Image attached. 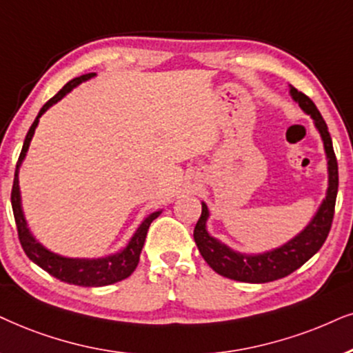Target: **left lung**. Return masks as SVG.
I'll list each match as a JSON object with an SVG mask.
<instances>
[{
	"instance_id": "1",
	"label": "left lung",
	"mask_w": 353,
	"mask_h": 353,
	"mask_svg": "<svg viewBox=\"0 0 353 353\" xmlns=\"http://www.w3.org/2000/svg\"><path fill=\"white\" fill-rule=\"evenodd\" d=\"M290 94H292L293 101L298 102L303 112L311 115L316 128L321 133V138H323L329 172V187L327 192H325V199L319 205L313 220L307 223V226L300 234L290 239L283 246L262 254L236 252L226 244H223L221 241L210 236L207 231L210 212L207 205L202 202V215H200L194 230L195 244H197L205 262L216 274L226 276V279L248 283H267L283 279V276L300 269L306 261H310L319 251L325 238H327L329 231H331L339 189V169L331 135H329L327 125H325L323 115H321L318 107L314 105V102L310 97L293 86H290Z\"/></svg>"
}]
</instances>
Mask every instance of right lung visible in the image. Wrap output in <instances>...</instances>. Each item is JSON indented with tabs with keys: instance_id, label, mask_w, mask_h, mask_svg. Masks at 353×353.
<instances>
[{
	"instance_id": "add662e5",
	"label": "right lung",
	"mask_w": 353,
	"mask_h": 353,
	"mask_svg": "<svg viewBox=\"0 0 353 353\" xmlns=\"http://www.w3.org/2000/svg\"><path fill=\"white\" fill-rule=\"evenodd\" d=\"M92 77H96V73L83 74V77L71 79V81L66 83L50 101H47L46 104H43L39 115L35 117L34 123L30 125L28 135H26L24 145H22L19 159H17V164H16L14 182H12V190H11L12 213H14L17 234H19L21 246L24 249V252L28 254V257L34 262V264L42 267L43 270L55 276V279L66 283L79 285V287H104V285H112L115 282H120V280L127 279V276H130L133 274V270L137 269L138 261H140V254H141V249H143L146 233H148L151 221H153L154 218H158L159 213H161V212H154L146 216L122 251L110 254V256L107 257H99V259H73V257L58 256V254L48 251L47 248H43L29 231L28 221H26L24 212H22V205H21L19 168L22 161H24L26 153H28L29 150L30 140H32L35 128H37L39 125V119L42 117V115L46 114L53 104H57L58 101L63 99L71 89L77 88L79 83L86 81V79Z\"/></svg>"
}]
</instances>
